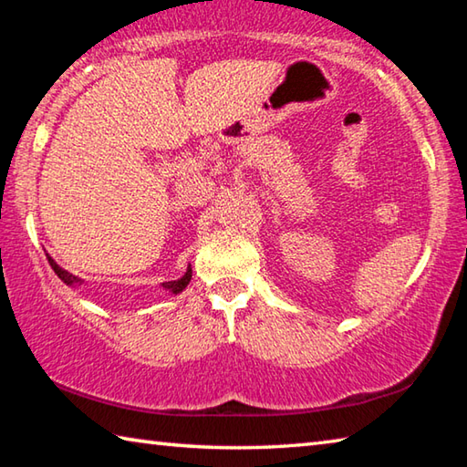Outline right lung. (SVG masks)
<instances>
[{
	"instance_id": "1",
	"label": "right lung",
	"mask_w": 467,
	"mask_h": 467,
	"mask_svg": "<svg viewBox=\"0 0 467 467\" xmlns=\"http://www.w3.org/2000/svg\"><path fill=\"white\" fill-rule=\"evenodd\" d=\"M47 259H49V264H51V267H53V272L57 274L63 282L69 284V286H72V284H76V282H80V280L76 278V275H72V274H69V272L63 270V267H59L57 264H55L51 257H47ZM189 280H192V267H189V270L185 272L183 278H179V280H172V282H164L162 286L167 288V290H171V292H175V295H177V292H181V290H183V288L187 286Z\"/></svg>"
}]
</instances>
